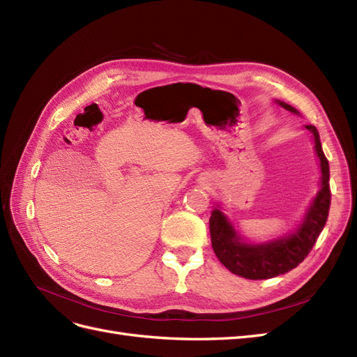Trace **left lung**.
<instances>
[{"mask_svg":"<svg viewBox=\"0 0 357 357\" xmlns=\"http://www.w3.org/2000/svg\"><path fill=\"white\" fill-rule=\"evenodd\" d=\"M278 104L291 113H298L289 104L280 101ZM307 129L314 135L316 153L321 168V189L310 207L304 223L294 235L268 244H244L222 211L214 210L211 213L210 234L213 250L231 273L248 280H266L289 273L308 256L325 228L331 207L329 162L323 153L317 128L307 125Z\"/></svg>","mask_w":357,"mask_h":357,"instance_id":"8db88e82","label":"left lung"}]
</instances>
